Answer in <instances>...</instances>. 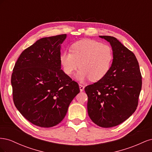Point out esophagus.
Here are the masks:
<instances>
[{"instance_id": "obj_1", "label": "esophagus", "mask_w": 152, "mask_h": 152, "mask_svg": "<svg viewBox=\"0 0 152 152\" xmlns=\"http://www.w3.org/2000/svg\"><path fill=\"white\" fill-rule=\"evenodd\" d=\"M84 85H82V84H79V88H80V92H82V91H84Z\"/></svg>"}]
</instances>
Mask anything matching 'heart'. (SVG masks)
Wrapping results in <instances>:
<instances>
[{
    "instance_id": "heart-1",
    "label": "heart",
    "mask_w": 152,
    "mask_h": 152,
    "mask_svg": "<svg viewBox=\"0 0 152 152\" xmlns=\"http://www.w3.org/2000/svg\"><path fill=\"white\" fill-rule=\"evenodd\" d=\"M113 59L112 48L98 41L84 39L72 44L71 53L63 52L59 60L63 71L71 75L80 68L75 75L79 81L102 79L109 72Z\"/></svg>"
}]
</instances>
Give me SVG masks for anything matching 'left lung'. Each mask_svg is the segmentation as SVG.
<instances>
[{
  "label": "left lung",
  "instance_id": "left-lung-1",
  "mask_svg": "<svg viewBox=\"0 0 152 152\" xmlns=\"http://www.w3.org/2000/svg\"><path fill=\"white\" fill-rule=\"evenodd\" d=\"M111 45L113 59L107 75L85 87L88 97L87 112L96 125H119L135 112L141 90L139 63L132 52L111 36H99Z\"/></svg>",
  "mask_w": 152,
  "mask_h": 152
}]
</instances>
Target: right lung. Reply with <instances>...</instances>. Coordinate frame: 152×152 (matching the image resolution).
I'll return each instance as SVG.
<instances>
[{
	"mask_svg": "<svg viewBox=\"0 0 152 152\" xmlns=\"http://www.w3.org/2000/svg\"><path fill=\"white\" fill-rule=\"evenodd\" d=\"M66 38L63 34L37 40L22 52L13 68L14 103L35 126L58 125L80 92L79 84L61 69V45Z\"/></svg>",
	"mask_w": 152,
	"mask_h": 152,
	"instance_id": "right-lung-1",
	"label": "right lung"
}]
</instances>
